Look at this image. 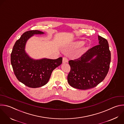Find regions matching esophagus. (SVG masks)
I'll return each mask as SVG.
<instances>
[{
	"instance_id": "34e87169",
	"label": "esophagus",
	"mask_w": 124,
	"mask_h": 124,
	"mask_svg": "<svg viewBox=\"0 0 124 124\" xmlns=\"http://www.w3.org/2000/svg\"><path fill=\"white\" fill-rule=\"evenodd\" d=\"M62 62H63V63H68V60L67 58V57H64L63 58Z\"/></svg>"
}]
</instances>
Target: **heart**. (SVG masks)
Returning a JSON list of instances; mask_svg holds the SVG:
<instances>
[{"label": "heart", "mask_w": 124, "mask_h": 124, "mask_svg": "<svg viewBox=\"0 0 124 124\" xmlns=\"http://www.w3.org/2000/svg\"><path fill=\"white\" fill-rule=\"evenodd\" d=\"M85 42L84 41H77L75 42L73 44V46L77 48H80L82 46H83V45L84 44Z\"/></svg>", "instance_id": "b5f03b06"}]
</instances>
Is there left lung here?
<instances>
[{"mask_svg": "<svg viewBox=\"0 0 124 124\" xmlns=\"http://www.w3.org/2000/svg\"><path fill=\"white\" fill-rule=\"evenodd\" d=\"M98 40L99 45L79 58L69 61L70 70L68 82L72 87L84 90L94 88L107 75L111 60L108 42L99 35Z\"/></svg>", "mask_w": 124, "mask_h": 124, "instance_id": "obj_1", "label": "left lung"}]
</instances>
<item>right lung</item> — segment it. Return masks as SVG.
Listing matches in <instances>:
<instances>
[{
    "label": "right lung",
    "mask_w": 124,
    "mask_h": 124,
    "mask_svg": "<svg viewBox=\"0 0 124 124\" xmlns=\"http://www.w3.org/2000/svg\"><path fill=\"white\" fill-rule=\"evenodd\" d=\"M44 32L32 30L24 32L15 43L11 55V64L17 79L25 85L36 88L46 85L54 70L62 63V57L56 59H34L25 51L28 40L34 34Z\"/></svg>",
    "instance_id": "obj_1"
}]
</instances>
